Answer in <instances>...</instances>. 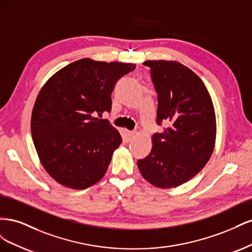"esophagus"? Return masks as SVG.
<instances>
[{"label": "esophagus", "instance_id": "obj_1", "mask_svg": "<svg viewBox=\"0 0 252 252\" xmlns=\"http://www.w3.org/2000/svg\"><path fill=\"white\" fill-rule=\"evenodd\" d=\"M134 135H135L134 131H127V136H128L129 140H131L132 138H134Z\"/></svg>", "mask_w": 252, "mask_h": 252}]
</instances>
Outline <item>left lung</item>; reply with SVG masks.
<instances>
[{"label":"left lung","instance_id":"obj_1","mask_svg":"<svg viewBox=\"0 0 252 252\" xmlns=\"http://www.w3.org/2000/svg\"><path fill=\"white\" fill-rule=\"evenodd\" d=\"M158 94L157 123L168 125L152 136L150 154L138 161L143 178L158 188L182 185L207 164L216 144L215 107L202 80L175 61H146Z\"/></svg>","mask_w":252,"mask_h":252}]
</instances>
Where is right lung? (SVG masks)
I'll return each instance as SVG.
<instances>
[{
    "label": "right lung",
    "mask_w": 252,
    "mask_h": 252,
    "mask_svg": "<svg viewBox=\"0 0 252 252\" xmlns=\"http://www.w3.org/2000/svg\"><path fill=\"white\" fill-rule=\"evenodd\" d=\"M135 64L82 59L65 66L45 83L32 114V133L43 167L59 184L86 189L107 171L122 143L107 120L111 93Z\"/></svg>",
    "instance_id": "add662e5"
}]
</instances>
